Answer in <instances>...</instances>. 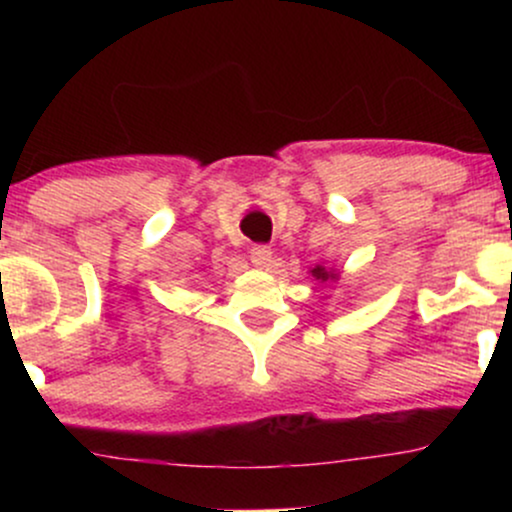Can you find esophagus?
I'll list each match as a JSON object with an SVG mask.
<instances>
[{
  "mask_svg": "<svg viewBox=\"0 0 512 512\" xmlns=\"http://www.w3.org/2000/svg\"><path fill=\"white\" fill-rule=\"evenodd\" d=\"M250 260L257 269H269L272 267L274 252H272V248H267V245H255L250 252Z\"/></svg>",
  "mask_w": 512,
  "mask_h": 512,
  "instance_id": "obj_1",
  "label": "esophagus"
}]
</instances>
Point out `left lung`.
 <instances>
[{
	"label": "left lung",
	"mask_w": 512,
	"mask_h": 512,
	"mask_svg": "<svg viewBox=\"0 0 512 512\" xmlns=\"http://www.w3.org/2000/svg\"><path fill=\"white\" fill-rule=\"evenodd\" d=\"M310 274H313L315 279L320 281V284H325V281H339V272H337V269L325 267V264H315V267L310 269Z\"/></svg>",
	"instance_id": "8db88e82"
}]
</instances>
